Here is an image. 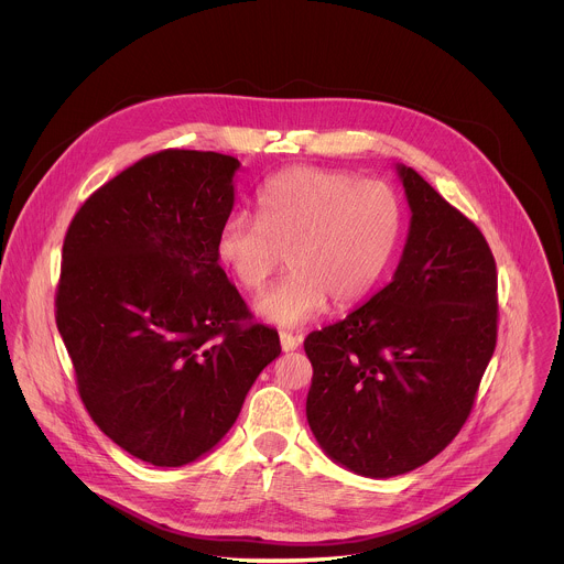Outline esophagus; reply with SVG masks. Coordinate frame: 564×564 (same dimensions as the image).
<instances>
[{"instance_id":"obj_1","label":"esophagus","mask_w":564,"mask_h":564,"mask_svg":"<svg viewBox=\"0 0 564 564\" xmlns=\"http://www.w3.org/2000/svg\"><path fill=\"white\" fill-rule=\"evenodd\" d=\"M280 345L284 351H295L302 345V338L289 334V332H280Z\"/></svg>"}]
</instances>
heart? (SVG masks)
Listing matches in <instances>:
<instances>
[{
  "label": "heart",
  "mask_w": 564,
  "mask_h": 564,
  "mask_svg": "<svg viewBox=\"0 0 564 564\" xmlns=\"http://www.w3.org/2000/svg\"><path fill=\"white\" fill-rule=\"evenodd\" d=\"M260 215L232 210L217 256L239 286L256 293L284 264L291 273L262 293L260 319L297 327L327 308L365 300L384 275L402 235L398 193L376 180L323 166L286 169L258 191Z\"/></svg>",
  "instance_id": "obj_1"
}]
</instances>
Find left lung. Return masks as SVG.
I'll use <instances>...</instances> for the list:
<instances>
[{"mask_svg":"<svg viewBox=\"0 0 564 564\" xmlns=\"http://www.w3.org/2000/svg\"><path fill=\"white\" fill-rule=\"evenodd\" d=\"M410 208L393 280L313 332L308 425L365 478L408 474L467 421L497 338V273L482 232L414 169L395 164Z\"/></svg>","mask_w":564,"mask_h":564,"instance_id":"obj_1","label":"left lung"}]
</instances>
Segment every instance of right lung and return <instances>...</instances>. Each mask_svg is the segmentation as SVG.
<instances>
[{
	"mask_svg": "<svg viewBox=\"0 0 564 564\" xmlns=\"http://www.w3.org/2000/svg\"><path fill=\"white\" fill-rule=\"evenodd\" d=\"M241 162L164 150L121 171L74 217L56 323L80 398L134 458L182 467L232 430L278 332L249 311L217 256Z\"/></svg>",
	"mask_w": 564,
	"mask_h": 564,
	"instance_id": "right-lung-1",
	"label": "right lung"
}]
</instances>
